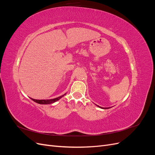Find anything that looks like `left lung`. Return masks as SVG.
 <instances>
[{
	"label": "left lung",
	"mask_w": 155,
	"mask_h": 155,
	"mask_svg": "<svg viewBox=\"0 0 155 155\" xmlns=\"http://www.w3.org/2000/svg\"><path fill=\"white\" fill-rule=\"evenodd\" d=\"M98 106V105H97ZM99 107H100V108H101V109H105V108H102V107H100V106H98ZM105 109H107V108H105Z\"/></svg>",
	"instance_id": "left-lung-1"
}]
</instances>
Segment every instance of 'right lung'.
Masks as SVG:
<instances>
[{"label":"right lung","instance_id":"obj_1","mask_svg":"<svg viewBox=\"0 0 155 155\" xmlns=\"http://www.w3.org/2000/svg\"><path fill=\"white\" fill-rule=\"evenodd\" d=\"M65 94H63V95H62V96H59V97H56V98H54V99H51V100H35V99H32V98H31V99L33 101H34L37 103V104H39L47 105V104H53V103L58 101V100H59V99H61V98L62 97H63Z\"/></svg>","mask_w":155,"mask_h":155}]
</instances>
